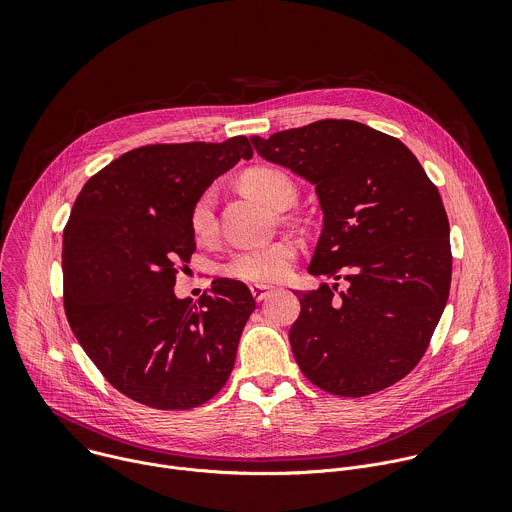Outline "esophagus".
<instances>
[{"label": "esophagus", "mask_w": 512, "mask_h": 512, "mask_svg": "<svg viewBox=\"0 0 512 512\" xmlns=\"http://www.w3.org/2000/svg\"><path fill=\"white\" fill-rule=\"evenodd\" d=\"M273 291H275V287H271V285H259V283L251 285V296L255 298V302L267 300L273 294Z\"/></svg>", "instance_id": "obj_1"}]
</instances>
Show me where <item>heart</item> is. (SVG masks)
Masks as SVG:
<instances>
[{
	"label": "heart",
	"instance_id": "1",
	"mask_svg": "<svg viewBox=\"0 0 512 512\" xmlns=\"http://www.w3.org/2000/svg\"><path fill=\"white\" fill-rule=\"evenodd\" d=\"M243 186L271 208H287L296 202L298 188L291 176L273 166H255L243 174ZM188 227L198 243H208L216 233V192L204 188L190 204ZM298 259V245L279 239L263 247L239 249L223 265L225 275L247 283H275L289 275Z\"/></svg>",
	"mask_w": 512,
	"mask_h": 512
}]
</instances>
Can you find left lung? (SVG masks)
<instances>
[{"label": "left lung", "mask_w": 512, "mask_h": 512, "mask_svg": "<svg viewBox=\"0 0 512 512\" xmlns=\"http://www.w3.org/2000/svg\"><path fill=\"white\" fill-rule=\"evenodd\" d=\"M253 148L316 184L324 229L310 273L348 281L300 294L289 342L326 393L364 397L407 377L450 296V223L435 184L397 137L322 119L251 137Z\"/></svg>", "instance_id": "1"}]
</instances>
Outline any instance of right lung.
<instances>
[{
    "mask_svg": "<svg viewBox=\"0 0 512 512\" xmlns=\"http://www.w3.org/2000/svg\"><path fill=\"white\" fill-rule=\"evenodd\" d=\"M251 156L245 135L141 145L91 176L72 206L62 245L68 324L101 375L141 405L194 409L229 381L251 291L221 277L192 302L174 296V283L196 249L192 200Z\"/></svg>",
    "mask_w": 512,
    "mask_h": 512,
    "instance_id": "right-lung-1",
    "label": "right lung"
}]
</instances>
